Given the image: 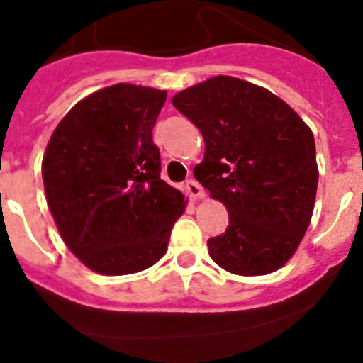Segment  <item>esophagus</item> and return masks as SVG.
Wrapping results in <instances>:
<instances>
[{"label":"esophagus","instance_id":"34e87169","mask_svg":"<svg viewBox=\"0 0 363 363\" xmlns=\"http://www.w3.org/2000/svg\"><path fill=\"white\" fill-rule=\"evenodd\" d=\"M185 191L189 192V196H191L192 199H201L205 196V191L196 179H187V182H185Z\"/></svg>","mask_w":363,"mask_h":363}]
</instances>
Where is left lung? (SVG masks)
<instances>
[{"label":"left lung","mask_w":363,"mask_h":363,"mask_svg":"<svg viewBox=\"0 0 363 363\" xmlns=\"http://www.w3.org/2000/svg\"><path fill=\"white\" fill-rule=\"evenodd\" d=\"M172 104L201 131L194 176L228 211L212 261L235 275H266L290 261L310 227L318 169L313 133L268 89L218 75L176 93Z\"/></svg>","instance_id":"left-lung-1"}]
</instances>
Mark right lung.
<instances>
[{"instance_id": "1", "label": "right lung", "mask_w": 363, "mask_h": 363, "mask_svg": "<svg viewBox=\"0 0 363 363\" xmlns=\"http://www.w3.org/2000/svg\"><path fill=\"white\" fill-rule=\"evenodd\" d=\"M167 91L115 84L73 106L43 158L46 201L66 247L102 275L142 272L167 252L184 194L160 179L152 128Z\"/></svg>"}]
</instances>
